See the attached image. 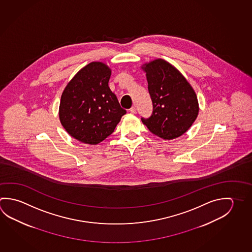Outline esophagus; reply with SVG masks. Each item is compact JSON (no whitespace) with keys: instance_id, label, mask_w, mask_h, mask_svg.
Here are the masks:
<instances>
[{"instance_id":"34e87169","label":"esophagus","mask_w":252,"mask_h":252,"mask_svg":"<svg viewBox=\"0 0 252 252\" xmlns=\"http://www.w3.org/2000/svg\"><path fill=\"white\" fill-rule=\"evenodd\" d=\"M130 112L132 113V114H134V113L136 112V108H135L134 106H132V108L130 109Z\"/></svg>"}]
</instances>
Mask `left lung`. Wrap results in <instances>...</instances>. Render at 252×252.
<instances>
[{"label": "left lung", "mask_w": 252, "mask_h": 252, "mask_svg": "<svg viewBox=\"0 0 252 252\" xmlns=\"http://www.w3.org/2000/svg\"><path fill=\"white\" fill-rule=\"evenodd\" d=\"M153 105L152 114L141 118L155 135L172 140L185 133L198 114L196 94L175 67L157 59L143 68Z\"/></svg>", "instance_id": "obj_1"}]
</instances>
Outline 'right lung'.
Wrapping results in <instances>:
<instances>
[{
  "mask_svg": "<svg viewBox=\"0 0 252 252\" xmlns=\"http://www.w3.org/2000/svg\"><path fill=\"white\" fill-rule=\"evenodd\" d=\"M111 70L90 63L68 83L61 96L59 118L71 136L95 145L114 132L126 111L109 88Z\"/></svg>",
  "mask_w": 252,
  "mask_h": 252,
  "instance_id": "1",
  "label": "right lung"
}]
</instances>
